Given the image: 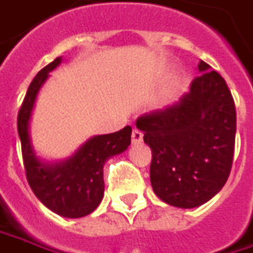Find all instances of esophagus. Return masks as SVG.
I'll return each mask as SVG.
<instances>
[{"label": "esophagus", "mask_w": 253, "mask_h": 253, "mask_svg": "<svg viewBox=\"0 0 253 253\" xmlns=\"http://www.w3.org/2000/svg\"><path fill=\"white\" fill-rule=\"evenodd\" d=\"M141 140H143V133H141L138 128H133V133H131V143H133V144H138Z\"/></svg>", "instance_id": "esophagus-1"}]
</instances>
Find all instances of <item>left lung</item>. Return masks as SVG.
I'll return each mask as SVG.
<instances>
[{
    "label": "left lung",
    "instance_id": "8db88e82",
    "mask_svg": "<svg viewBox=\"0 0 253 253\" xmlns=\"http://www.w3.org/2000/svg\"><path fill=\"white\" fill-rule=\"evenodd\" d=\"M203 72L175 105L137 119L151 148L150 181L164 203L194 208L224 187L234 161L236 110L224 78L201 61Z\"/></svg>",
    "mask_w": 253,
    "mask_h": 253
}]
</instances>
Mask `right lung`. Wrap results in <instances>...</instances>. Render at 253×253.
Returning <instances> with one entry per match:
<instances>
[{"instance_id": "obj_1", "label": "right lung", "mask_w": 253, "mask_h": 253, "mask_svg": "<svg viewBox=\"0 0 253 253\" xmlns=\"http://www.w3.org/2000/svg\"><path fill=\"white\" fill-rule=\"evenodd\" d=\"M61 61V58H56L50 62L38 72L29 84L18 112V134L28 184L37 198L55 214L81 218L93 212L102 201L105 192L103 166L106 160L123 153L130 146L131 127L126 126L110 134L94 136L66 161L50 166L42 164L31 146L29 119L41 86Z\"/></svg>"}]
</instances>
